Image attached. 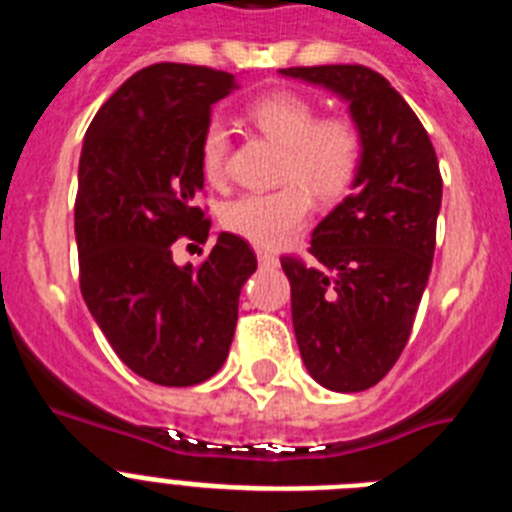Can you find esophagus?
<instances>
[{
  "label": "esophagus",
  "mask_w": 512,
  "mask_h": 512,
  "mask_svg": "<svg viewBox=\"0 0 512 512\" xmlns=\"http://www.w3.org/2000/svg\"><path fill=\"white\" fill-rule=\"evenodd\" d=\"M256 256H259L261 266H277L279 264L277 256H274V253H269V251H259Z\"/></svg>",
  "instance_id": "obj_1"
}]
</instances>
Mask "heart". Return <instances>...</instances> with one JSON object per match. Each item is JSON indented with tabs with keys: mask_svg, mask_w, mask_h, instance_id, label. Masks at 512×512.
Segmentation results:
<instances>
[{
	"mask_svg": "<svg viewBox=\"0 0 512 512\" xmlns=\"http://www.w3.org/2000/svg\"><path fill=\"white\" fill-rule=\"evenodd\" d=\"M248 120L284 148L279 182L264 194H243L223 207V228L256 248H277L305 225L310 191L320 202L348 192L361 166V135L346 117H318L310 99L292 92H271L251 102ZM230 133L212 120L200 140V169L207 182H223Z\"/></svg>",
	"mask_w": 512,
	"mask_h": 512,
	"instance_id": "1",
	"label": "heart"
}]
</instances>
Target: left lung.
Returning <instances> with one entry per match:
<instances>
[{"label":"left lung","mask_w":512,"mask_h":512,"mask_svg":"<svg viewBox=\"0 0 512 512\" xmlns=\"http://www.w3.org/2000/svg\"><path fill=\"white\" fill-rule=\"evenodd\" d=\"M279 74L341 97L361 135L351 194L312 230V259L282 256V269L310 377L333 392L369 390L400 359L431 274L443 189L436 151L377 71L336 63Z\"/></svg>","instance_id":"1"}]
</instances>
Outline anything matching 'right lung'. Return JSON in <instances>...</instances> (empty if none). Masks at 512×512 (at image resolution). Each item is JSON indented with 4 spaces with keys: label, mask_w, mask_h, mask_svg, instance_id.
Segmentation results:
<instances>
[{
    "label": "right lung",
    "mask_w": 512,
    "mask_h": 512,
    "mask_svg": "<svg viewBox=\"0 0 512 512\" xmlns=\"http://www.w3.org/2000/svg\"><path fill=\"white\" fill-rule=\"evenodd\" d=\"M235 87L228 71L153 63L99 107L84 135L74 207L81 297L122 364L164 387H192L223 366L256 271L233 233H217L200 266L171 259L179 235H210L194 205L205 187L200 140L212 104Z\"/></svg>",
    "instance_id": "obj_1"
}]
</instances>
